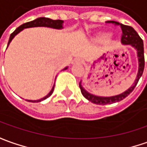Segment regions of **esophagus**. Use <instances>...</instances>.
Here are the masks:
<instances>
[{
	"label": "esophagus",
	"mask_w": 147,
	"mask_h": 147,
	"mask_svg": "<svg viewBox=\"0 0 147 147\" xmlns=\"http://www.w3.org/2000/svg\"><path fill=\"white\" fill-rule=\"evenodd\" d=\"M82 60L80 59H75L73 61H72V63L73 64H76V63H81Z\"/></svg>",
	"instance_id": "34e87169"
}]
</instances>
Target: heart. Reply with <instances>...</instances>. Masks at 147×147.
<instances>
[{
    "label": "heart",
    "mask_w": 147,
    "mask_h": 147,
    "mask_svg": "<svg viewBox=\"0 0 147 147\" xmlns=\"http://www.w3.org/2000/svg\"><path fill=\"white\" fill-rule=\"evenodd\" d=\"M109 38H110V34H103V35L100 36V38H99V40H100V41H101V42H103V41H106V40H108Z\"/></svg>",
    "instance_id": "1"
}]
</instances>
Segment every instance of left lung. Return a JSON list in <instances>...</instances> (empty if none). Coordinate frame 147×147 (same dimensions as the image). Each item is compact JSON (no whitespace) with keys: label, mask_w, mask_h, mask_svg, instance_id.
I'll list each match as a JSON object with an SVG mask.
<instances>
[{"label":"left lung","mask_w":147,"mask_h":147,"mask_svg":"<svg viewBox=\"0 0 147 147\" xmlns=\"http://www.w3.org/2000/svg\"><path fill=\"white\" fill-rule=\"evenodd\" d=\"M108 23L114 24L115 26H118L121 27V30H122V34H121V43L124 45H130L133 47L137 50V53H138V76H137L136 80L132 86L129 88L128 90L124 92L121 94L117 95V96H110V97H102V96H96L94 95H92L88 92H87L81 86L80 83V88L81 91V93L83 96L88 100L91 102L96 104V105H108V104H113V103L118 102L122 100L125 99L128 95H129L134 89V88L136 87L138 84V82L139 80V79L142 76V75L143 73L145 67V58H144V47H143V41L140 38V36L138 34L134 29L131 26H125L123 24L120 23L118 22H114V21H109L107 22Z\"/></svg>","instance_id":"left-lung-1"}]
</instances>
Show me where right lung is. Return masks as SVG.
I'll return each mask as SVG.
<instances>
[{
    "instance_id": "1",
    "label": "right lung",
    "mask_w": 147,
    "mask_h": 147,
    "mask_svg": "<svg viewBox=\"0 0 147 147\" xmlns=\"http://www.w3.org/2000/svg\"><path fill=\"white\" fill-rule=\"evenodd\" d=\"M63 21H62V20H52V19L47 18H38L35 19V20H34V21H31V22H26V23L22 24V26H20L19 27L17 28L13 32L10 34L9 39V42H8V45H7V47H8L9 44L10 43V42L12 41V39L14 38V36L17 35L19 32L22 31V30L23 29H25V28L37 27V26H46V27H51L54 28V29H62V28H63ZM66 69H67V67L64 68L63 70ZM54 88H55V85L53 86L51 91L45 97H43V98L38 100H27V101H30V102H40V101H42V100H44L45 99L48 98L49 96H51V95L52 94L53 91H54Z\"/></svg>"
}]
</instances>
